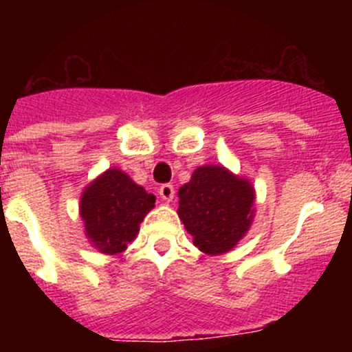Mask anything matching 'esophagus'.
<instances>
[{
    "mask_svg": "<svg viewBox=\"0 0 352 352\" xmlns=\"http://www.w3.org/2000/svg\"><path fill=\"white\" fill-rule=\"evenodd\" d=\"M160 196L165 199V201H172L173 196H175V187L172 184H163L160 187Z\"/></svg>",
    "mask_w": 352,
    "mask_h": 352,
    "instance_id": "1",
    "label": "esophagus"
}]
</instances>
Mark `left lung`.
<instances>
[{"label": "left lung", "mask_w": 352, "mask_h": 352, "mask_svg": "<svg viewBox=\"0 0 352 352\" xmlns=\"http://www.w3.org/2000/svg\"><path fill=\"white\" fill-rule=\"evenodd\" d=\"M179 216L204 254L232 250L252 221L254 189L223 166H201L179 190Z\"/></svg>", "instance_id": "8db88e82"}]
</instances>
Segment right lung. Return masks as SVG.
<instances>
[{
  "instance_id": "add662e5",
  "label": "right lung",
  "mask_w": 352,
  "mask_h": 352,
  "mask_svg": "<svg viewBox=\"0 0 352 352\" xmlns=\"http://www.w3.org/2000/svg\"><path fill=\"white\" fill-rule=\"evenodd\" d=\"M155 208V196L136 186L120 170H107L81 197V218L90 242L104 254L126 250L140 232L146 212Z\"/></svg>"
}]
</instances>
